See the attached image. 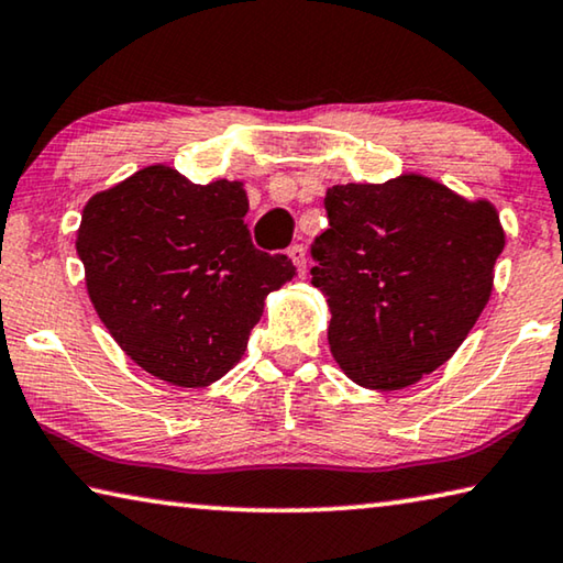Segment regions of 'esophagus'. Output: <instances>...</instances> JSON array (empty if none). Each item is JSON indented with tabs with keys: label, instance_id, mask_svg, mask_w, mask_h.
<instances>
[{
	"label": "esophagus",
	"instance_id": "34e87169",
	"mask_svg": "<svg viewBox=\"0 0 563 563\" xmlns=\"http://www.w3.org/2000/svg\"><path fill=\"white\" fill-rule=\"evenodd\" d=\"M288 255L292 258V263L298 265V271L302 273V271H305V263H308V258H305V247H302L300 243H295V245H290Z\"/></svg>",
	"mask_w": 563,
	"mask_h": 563
}]
</instances>
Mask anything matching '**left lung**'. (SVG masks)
Returning a JSON list of instances; mask_svg holds the SVG:
<instances>
[{"label":"left lung","instance_id":"8db88e82","mask_svg":"<svg viewBox=\"0 0 563 563\" xmlns=\"http://www.w3.org/2000/svg\"><path fill=\"white\" fill-rule=\"evenodd\" d=\"M325 211L310 275L332 312V355L362 387L415 385L454 355L489 300L504 251L497 211L415 174L332 186Z\"/></svg>","mask_w":563,"mask_h":563}]
</instances>
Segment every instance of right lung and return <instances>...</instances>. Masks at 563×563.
<instances>
[{"label":"right lung","mask_w":563,"mask_h":563,"mask_svg":"<svg viewBox=\"0 0 563 563\" xmlns=\"http://www.w3.org/2000/svg\"><path fill=\"white\" fill-rule=\"evenodd\" d=\"M245 213L241 180L198 186L168 166L84 208L76 253L89 298L146 373L178 387L216 383L241 360L265 295L295 275L288 255L253 245Z\"/></svg>","instance_id":"1"}]
</instances>
